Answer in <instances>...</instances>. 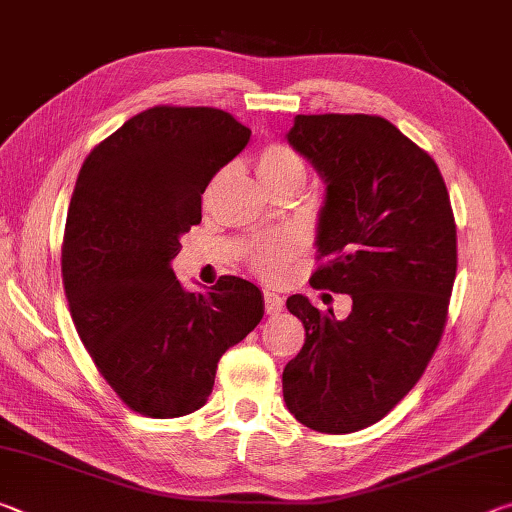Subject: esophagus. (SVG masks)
<instances>
[{
    "instance_id": "obj_1",
    "label": "esophagus",
    "mask_w": 512,
    "mask_h": 512,
    "mask_svg": "<svg viewBox=\"0 0 512 512\" xmlns=\"http://www.w3.org/2000/svg\"><path fill=\"white\" fill-rule=\"evenodd\" d=\"M282 307H284V300L277 296V293H271V291L264 293V311H266V314H280Z\"/></svg>"
}]
</instances>
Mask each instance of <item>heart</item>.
Wrapping results in <instances>:
<instances>
[{
	"mask_svg": "<svg viewBox=\"0 0 512 512\" xmlns=\"http://www.w3.org/2000/svg\"><path fill=\"white\" fill-rule=\"evenodd\" d=\"M255 167L262 183L271 189L277 185L298 183L302 185L307 178V164L302 155L291 149L287 144L273 142L266 144L262 151L257 153ZM219 180V178H216ZM214 180V183H216ZM212 183V187H214ZM298 253V239L291 235H268L259 237L246 250V262L250 271L268 282L282 280L287 273V266Z\"/></svg>",
	"mask_w": 512,
	"mask_h": 512,
	"instance_id": "obj_1",
	"label": "heart"
}]
</instances>
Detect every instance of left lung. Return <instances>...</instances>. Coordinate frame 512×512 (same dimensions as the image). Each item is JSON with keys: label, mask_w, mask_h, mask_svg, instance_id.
I'll return each mask as SVG.
<instances>
[{"label": "left lung", "mask_w": 512, "mask_h": 512, "mask_svg": "<svg viewBox=\"0 0 512 512\" xmlns=\"http://www.w3.org/2000/svg\"><path fill=\"white\" fill-rule=\"evenodd\" d=\"M327 183L311 287L348 293L336 320L291 296L305 345L282 372L287 409L320 433L379 422L418 384L456 277L452 203L431 155L377 115H298L287 135Z\"/></svg>", "instance_id": "8db88e82"}]
</instances>
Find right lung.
Masks as SVG:
<instances>
[{
	"instance_id": "right-lung-1",
	"label": "right lung",
	"mask_w": 512,
	"mask_h": 512,
	"mask_svg": "<svg viewBox=\"0 0 512 512\" xmlns=\"http://www.w3.org/2000/svg\"><path fill=\"white\" fill-rule=\"evenodd\" d=\"M248 140L225 110L155 106L94 146L79 171L60 257L69 314L101 377L146 418L201 409L223 352L264 316L253 282L221 275L187 293L169 266L201 223L207 183Z\"/></svg>"
}]
</instances>
